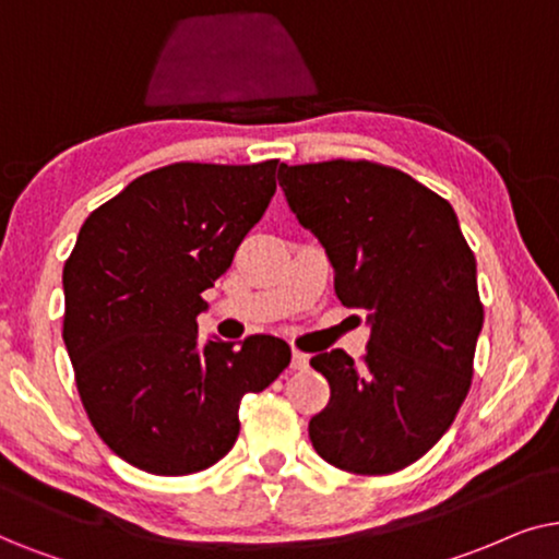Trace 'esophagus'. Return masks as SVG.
<instances>
[{
	"label": "esophagus",
	"instance_id": "esophagus-1",
	"mask_svg": "<svg viewBox=\"0 0 559 559\" xmlns=\"http://www.w3.org/2000/svg\"><path fill=\"white\" fill-rule=\"evenodd\" d=\"M292 368H294V370H307V368H309V355L301 353V349H294V355H292Z\"/></svg>",
	"mask_w": 559,
	"mask_h": 559
}]
</instances>
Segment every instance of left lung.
<instances>
[{
    "instance_id": "1",
    "label": "left lung",
    "mask_w": 559,
    "mask_h": 559,
    "mask_svg": "<svg viewBox=\"0 0 559 559\" xmlns=\"http://www.w3.org/2000/svg\"><path fill=\"white\" fill-rule=\"evenodd\" d=\"M301 227L322 242L334 292L370 324L355 362L311 357L330 404L309 421L326 463L357 475L404 471L440 442L471 391L483 326L475 255L450 202L404 170L370 160L284 166Z\"/></svg>"
}]
</instances>
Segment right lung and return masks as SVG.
I'll return each instance as SVG.
<instances>
[{"label":"right lung","instance_id":"add662e5","mask_svg":"<svg viewBox=\"0 0 559 559\" xmlns=\"http://www.w3.org/2000/svg\"><path fill=\"white\" fill-rule=\"evenodd\" d=\"M284 163H174L88 214L63 265V342L88 421L153 475H189L233 450L240 401L271 385L292 347L252 334L199 340L204 292L258 225Z\"/></svg>","mask_w":559,"mask_h":559}]
</instances>
